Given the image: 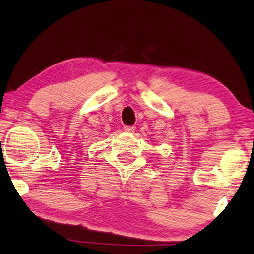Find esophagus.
<instances>
[{"label":"esophagus","mask_w":254,"mask_h":254,"mask_svg":"<svg viewBox=\"0 0 254 254\" xmlns=\"http://www.w3.org/2000/svg\"><path fill=\"white\" fill-rule=\"evenodd\" d=\"M135 130V127L133 126H126L124 127V131L127 132V133H133Z\"/></svg>","instance_id":"34e87169"}]
</instances>
